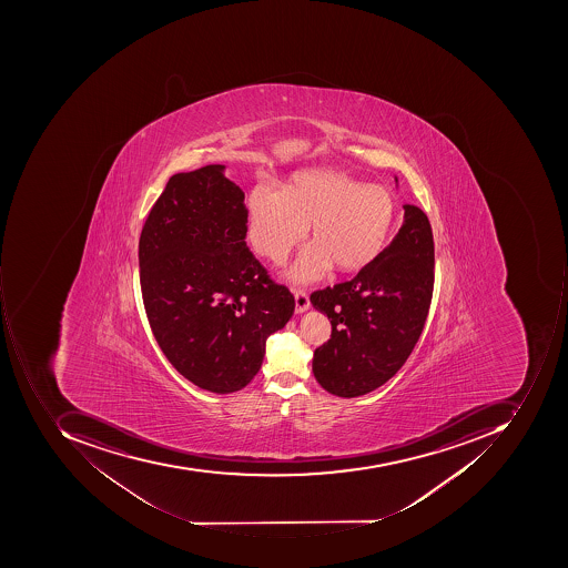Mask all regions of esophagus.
Segmentation results:
<instances>
[{
	"label": "esophagus",
	"instance_id": "esophagus-1",
	"mask_svg": "<svg viewBox=\"0 0 568 568\" xmlns=\"http://www.w3.org/2000/svg\"><path fill=\"white\" fill-rule=\"evenodd\" d=\"M308 308H311V301H308L307 293L295 290V312L304 314Z\"/></svg>",
	"mask_w": 568,
	"mask_h": 568
}]
</instances>
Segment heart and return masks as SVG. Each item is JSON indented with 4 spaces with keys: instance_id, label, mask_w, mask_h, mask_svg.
Here are the masks:
<instances>
[{
    "instance_id": "heart-1",
    "label": "heart",
    "mask_w": 568,
    "mask_h": 568,
    "mask_svg": "<svg viewBox=\"0 0 568 568\" xmlns=\"http://www.w3.org/2000/svg\"><path fill=\"white\" fill-rule=\"evenodd\" d=\"M247 237L257 253L283 263L311 232L312 244L288 271L295 283L320 280L333 264L342 273L364 270L386 247L396 200L384 185L336 171H302L282 191L254 185L247 196Z\"/></svg>"
}]
</instances>
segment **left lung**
Here are the masks:
<instances>
[{
    "label": "left lung",
    "instance_id": "1",
    "mask_svg": "<svg viewBox=\"0 0 568 568\" xmlns=\"http://www.w3.org/2000/svg\"><path fill=\"white\" fill-rule=\"evenodd\" d=\"M389 245L355 278L312 293L329 320L331 339L315 349L312 372L337 397L383 386L405 365L422 334L434 292V235L427 215L405 204Z\"/></svg>",
    "mask_w": 568,
    "mask_h": 568
}]
</instances>
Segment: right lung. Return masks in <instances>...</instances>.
<instances>
[{
    "label": "right lung",
    "mask_w": 568,
    "mask_h": 568,
    "mask_svg": "<svg viewBox=\"0 0 568 568\" xmlns=\"http://www.w3.org/2000/svg\"><path fill=\"white\" fill-rule=\"evenodd\" d=\"M225 165L169 179L141 231L140 283L153 336L200 389L231 394L260 372L295 308L245 245L247 210Z\"/></svg>",
    "instance_id": "obj_1"
}]
</instances>
